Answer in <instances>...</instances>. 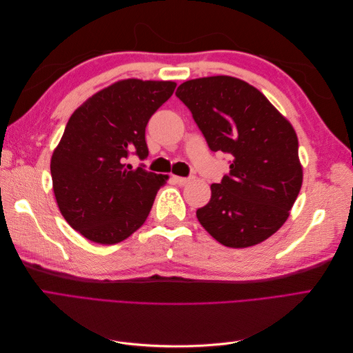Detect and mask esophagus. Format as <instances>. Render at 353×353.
<instances>
[{
    "instance_id": "34e87169",
    "label": "esophagus",
    "mask_w": 353,
    "mask_h": 353,
    "mask_svg": "<svg viewBox=\"0 0 353 353\" xmlns=\"http://www.w3.org/2000/svg\"><path fill=\"white\" fill-rule=\"evenodd\" d=\"M172 179L175 181L176 184H179V185H185L187 183H190V179H191V178H184V176H175V175H174V176H172Z\"/></svg>"
}]
</instances>
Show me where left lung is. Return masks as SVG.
Segmentation results:
<instances>
[{
  "label": "left lung",
  "mask_w": 353,
  "mask_h": 353,
  "mask_svg": "<svg viewBox=\"0 0 353 353\" xmlns=\"http://www.w3.org/2000/svg\"><path fill=\"white\" fill-rule=\"evenodd\" d=\"M176 97L212 152L231 156L230 174L197 209L201 227L227 248L259 244L281 228L302 187L297 137L265 95L232 77L181 83Z\"/></svg>",
  "instance_id": "8db88e82"
}]
</instances>
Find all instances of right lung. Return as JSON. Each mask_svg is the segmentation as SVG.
Listing matches in <instances>:
<instances>
[{
    "mask_svg": "<svg viewBox=\"0 0 353 353\" xmlns=\"http://www.w3.org/2000/svg\"><path fill=\"white\" fill-rule=\"evenodd\" d=\"M176 87L170 81L125 79L73 112L51 157L52 190L69 225L99 244H116L145 222L168 175L148 172L145 126Z\"/></svg>",
    "mask_w": 353,
    "mask_h": 353,
    "instance_id": "right-lung-1",
    "label": "right lung"
}]
</instances>
